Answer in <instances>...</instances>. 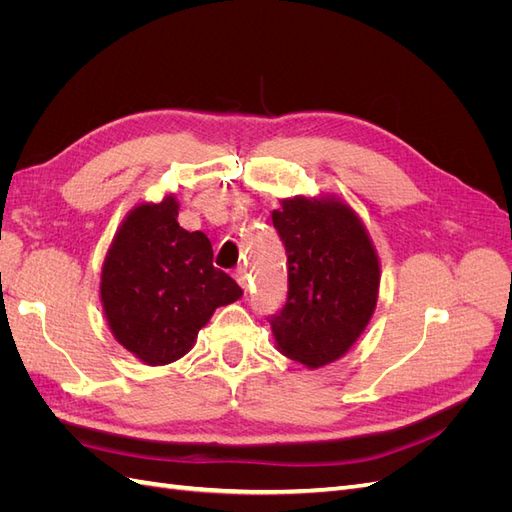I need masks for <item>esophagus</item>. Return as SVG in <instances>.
<instances>
[{"label": "esophagus", "instance_id": "obj_1", "mask_svg": "<svg viewBox=\"0 0 512 512\" xmlns=\"http://www.w3.org/2000/svg\"><path fill=\"white\" fill-rule=\"evenodd\" d=\"M235 280L241 284L243 290H247V282H250V273H247L245 267H239V269L235 271Z\"/></svg>", "mask_w": 512, "mask_h": 512}]
</instances>
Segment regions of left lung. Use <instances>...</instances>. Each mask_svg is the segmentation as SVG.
Instances as JSON below:
<instances>
[{
    "mask_svg": "<svg viewBox=\"0 0 512 512\" xmlns=\"http://www.w3.org/2000/svg\"><path fill=\"white\" fill-rule=\"evenodd\" d=\"M286 247V303L269 318L288 359L322 367L344 356L374 314L380 265L356 213L335 198L294 196L275 209Z\"/></svg>",
    "mask_w": 512,
    "mask_h": 512,
    "instance_id": "left-lung-1",
    "label": "left lung"
}]
</instances>
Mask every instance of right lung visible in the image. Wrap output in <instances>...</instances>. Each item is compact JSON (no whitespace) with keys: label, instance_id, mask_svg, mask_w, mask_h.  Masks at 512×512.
<instances>
[{"label":"right lung","instance_id":"right-lung-1","mask_svg":"<svg viewBox=\"0 0 512 512\" xmlns=\"http://www.w3.org/2000/svg\"><path fill=\"white\" fill-rule=\"evenodd\" d=\"M175 196L134 207L119 226L102 267L100 297L117 342L147 365L181 359L215 307L243 290L213 267L205 232L177 222Z\"/></svg>","mask_w":512,"mask_h":512}]
</instances>
